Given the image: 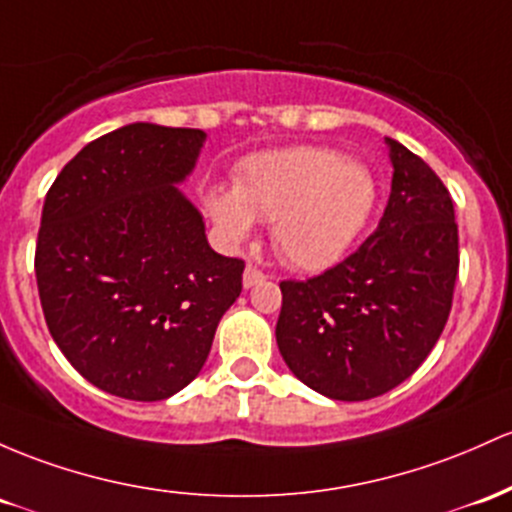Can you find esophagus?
<instances>
[{"label": "esophagus", "instance_id": "34e87169", "mask_svg": "<svg viewBox=\"0 0 512 512\" xmlns=\"http://www.w3.org/2000/svg\"><path fill=\"white\" fill-rule=\"evenodd\" d=\"M265 279H267L265 272H260V269H257V267H252V265L245 267V274H243L245 289H250V286L262 284V282H265Z\"/></svg>", "mask_w": 512, "mask_h": 512}]
</instances>
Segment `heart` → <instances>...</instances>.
<instances>
[{"label": "heart", "mask_w": 512, "mask_h": 512, "mask_svg": "<svg viewBox=\"0 0 512 512\" xmlns=\"http://www.w3.org/2000/svg\"><path fill=\"white\" fill-rule=\"evenodd\" d=\"M374 199L376 182L362 162L299 145L240 160L233 189H206L204 206L230 245L243 243L255 221H272V245L286 265L318 272L350 250Z\"/></svg>", "instance_id": "obj_1"}]
</instances>
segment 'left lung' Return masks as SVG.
Here are the masks:
<instances>
[{"label": "left lung", "instance_id": "obj_1", "mask_svg": "<svg viewBox=\"0 0 512 512\" xmlns=\"http://www.w3.org/2000/svg\"><path fill=\"white\" fill-rule=\"evenodd\" d=\"M386 145L391 196L374 233L318 277L279 282V352L303 384L335 401H367L406 381L452 311V196L428 162L398 140Z\"/></svg>", "mask_w": 512, "mask_h": 512}]
</instances>
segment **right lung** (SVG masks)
Wrapping results in <instances>:
<instances>
[{
  "instance_id": "1",
  "label": "right lung",
  "mask_w": 512,
  "mask_h": 512,
  "mask_svg": "<svg viewBox=\"0 0 512 512\" xmlns=\"http://www.w3.org/2000/svg\"><path fill=\"white\" fill-rule=\"evenodd\" d=\"M206 133L131 123L92 140L43 204L36 282L67 362L97 389L162 401L204 367L245 262L209 247L201 213L174 184Z\"/></svg>"
}]
</instances>
